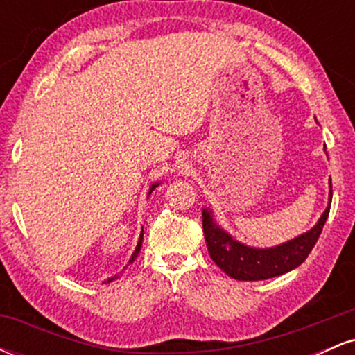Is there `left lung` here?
<instances>
[{"label": "left lung", "mask_w": 355, "mask_h": 355, "mask_svg": "<svg viewBox=\"0 0 355 355\" xmlns=\"http://www.w3.org/2000/svg\"><path fill=\"white\" fill-rule=\"evenodd\" d=\"M332 202V183L329 193V207L324 210L317 225L299 237L272 248H254L232 239L225 230L214 222L211 211L203 209L202 223L209 254L217 266L237 280H266L294 270L307 259L315 245Z\"/></svg>", "instance_id": "obj_1"}]
</instances>
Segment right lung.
Returning a JSON list of instances; mask_svg holds the SVG:
<instances>
[{
    "instance_id": "add662e5",
    "label": "right lung",
    "mask_w": 355,
    "mask_h": 355,
    "mask_svg": "<svg viewBox=\"0 0 355 355\" xmlns=\"http://www.w3.org/2000/svg\"><path fill=\"white\" fill-rule=\"evenodd\" d=\"M155 187H158V183H155V185H152V189H150V193H152V190L155 189ZM141 242H144V229H141V234H140V239H138V243H137V248H135V252H133L132 254V259H130V262L128 263H133V260L137 259V255L140 254V248H141ZM118 275H115V277H112V279H108L107 282H112V280H115Z\"/></svg>"
}]
</instances>
